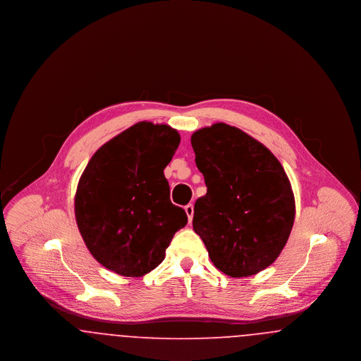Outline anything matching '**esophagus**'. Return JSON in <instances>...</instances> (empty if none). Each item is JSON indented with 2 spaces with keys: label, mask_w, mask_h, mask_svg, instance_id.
<instances>
[{
  "label": "esophagus",
  "mask_w": 361,
  "mask_h": 361,
  "mask_svg": "<svg viewBox=\"0 0 361 361\" xmlns=\"http://www.w3.org/2000/svg\"><path fill=\"white\" fill-rule=\"evenodd\" d=\"M185 212H187V216H188L189 224L192 222V218H193V206L192 204H188V206H185Z\"/></svg>",
  "instance_id": "1"
}]
</instances>
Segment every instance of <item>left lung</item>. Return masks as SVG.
Segmentation results:
<instances>
[{"mask_svg":"<svg viewBox=\"0 0 361 361\" xmlns=\"http://www.w3.org/2000/svg\"><path fill=\"white\" fill-rule=\"evenodd\" d=\"M190 143L207 187L195 203L193 230L219 271L256 275L291 234V183L275 155L237 127L215 123L193 133Z\"/></svg>","mask_w":361,"mask_h":361,"instance_id":"obj_1","label":"left lung"}]
</instances>
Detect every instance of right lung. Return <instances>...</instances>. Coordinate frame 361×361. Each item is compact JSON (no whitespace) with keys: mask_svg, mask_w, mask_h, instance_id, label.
<instances>
[{"mask_svg":"<svg viewBox=\"0 0 361 361\" xmlns=\"http://www.w3.org/2000/svg\"><path fill=\"white\" fill-rule=\"evenodd\" d=\"M178 145L168 124L139 121L87 162L75 192V221L90 255L106 269L126 277L149 274L188 222L171 202L164 174Z\"/></svg>","mask_w":361,"mask_h":361,"instance_id":"obj_1","label":"right lung"}]
</instances>
